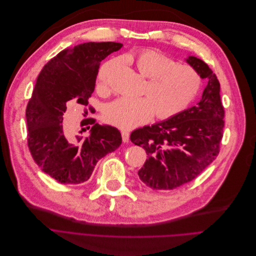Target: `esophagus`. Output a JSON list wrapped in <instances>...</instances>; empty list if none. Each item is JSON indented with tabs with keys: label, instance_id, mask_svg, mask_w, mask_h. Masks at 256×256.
I'll return each instance as SVG.
<instances>
[{
	"label": "esophagus",
	"instance_id": "34e87169",
	"mask_svg": "<svg viewBox=\"0 0 256 256\" xmlns=\"http://www.w3.org/2000/svg\"><path fill=\"white\" fill-rule=\"evenodd\" d=\"M120 134H122V140H123V142H129V132L128 131H126V130H123L120 132Z\"/></svg>",
	"mask_w": 256,
	"mask_h": 256
}]
</instances>
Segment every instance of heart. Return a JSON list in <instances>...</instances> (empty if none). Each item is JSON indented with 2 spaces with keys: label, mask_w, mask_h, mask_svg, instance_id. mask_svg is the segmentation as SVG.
Segmentation results:
<instances>
[{
  "label": "heart",
  "mask_w": 256,
  "mask_h": 256,
  "mask_svg": "<svg viewBox=\"0 0 256 256\" xmlns=\"http://www.w3.org/2000/svg\"><path fill=\"white\" fill-rule=\"evenodd\" d=\"M140 75L148 79L144 88V96L138 99L120 98L108 106L106 118L109 123L132 129L157 118L168 120L184 112L196 99L202 79L196 68L155 50H144L127 57ZM112 64H105L99 72L101 90L108 88L107 77Z\"/></svg>",
  "instance_id": "1"
}]
</instances>
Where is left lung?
<instances>
[{
    "instance_id": "left-lung-1",
    "label": "left lung",
    "mask_w": 256,
    "mask_h": 256,
    "mask_svg": "<svg viewBox=\"0 0 256 256\" xmlns=\"http://www.w3.org/2000/svg\"><path fill=\"white\" fill-rule=\"evenodd\" d=\"M188 62L202 79L208 80L200 102L162 123L132 131L130 136L131 142L148 155L138 176L152 190H173L188 184L220 152L225 125L220 82L201 59L190 56Z\"/></svg>"
}]
</instances>
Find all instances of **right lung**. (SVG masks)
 <instances>
[{
	"label": "right lung",
	"instance_id": "right-lung-1",
	"mask_svg": "<svg viewBox=\"0 0 256 256\" xmlns=\"http://www.w3.org/2000/svg\"><path fill=\"white\" fill-rule=\"evenodd\" d=\"M122 46L112 42H85L64 48L44 64L36 79L26 108L28 147L42 171L60 184H83L96 162L120 147L122 136L116 127L84 118L80 127H92L90 134L82 138H72L62 122L68 107L83 108V116L94 112L88 99L100 64Z\"/></svg>",
	"mask_w": 256,
	"mask_h": 256
}]
</instances>
